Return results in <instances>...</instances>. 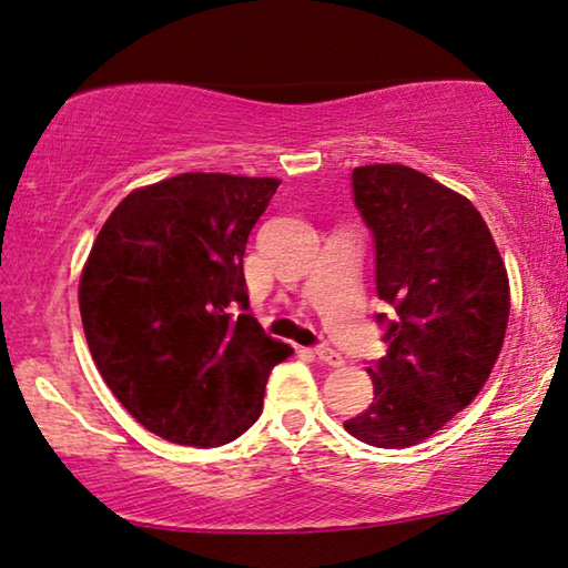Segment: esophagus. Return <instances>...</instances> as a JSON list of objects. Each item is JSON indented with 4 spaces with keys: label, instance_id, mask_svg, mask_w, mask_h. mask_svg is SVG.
<instances>
[{
    "label": "esophagus",
    "instance_id": "obj_1",
    "mask_svg": "<svg viewBox=\"0 0 568 568\" xmlns=\"http://www.w3.org/2000/svg\"><path fill=\"white\" fill-rule=\"evenodd\" d=\"M314 355H317V361H320V363L333 365V368H339V365L345 363V361H343V355L335 353L333 347H314Z\"/></svg>",
    "mask_w": 568,
    "mask_h": 568
}]
</instances>
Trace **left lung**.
Segmentation results:
<instances>
[{
  "mask_svg": "<svg viewBox=\"0 0 568 568\" xmlns=\"http://www.w3.org/2000/svg\"><path fill=\"white\" fill-rule=\"evenodd\" d=\"M353 200L373 233L375 314L386 355L368 365L373 404L345 422L371 447L424 442L473 404L500 355L508 272L477 207L404 164L353 170Z\"/></svg>",
  "mask_w": 568,
  "mask_h": 568,
  "instance_id": "left-lung-1",
  "label": "left lung"
}]
</instances>
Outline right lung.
I'll list each match as a JSON object with an SVG mask.
<instances>
[{
    "label": "right lung",
    "instance_id": "right-lung-1",
    "mask_svg": "<svg viewBox=\"0 0 568 568\" xmlns=\"http://www.w3.org/2000/svg\"><path fill=\"white\" fill-rule=\"evenodd\" d=\"M276 187L185 172L129 193L95 235L78 286L83 333L113 396L162 439H239L261 416L268 373L292 355L248 314L243 276Z\"/></svg>",
    "mask_w": 568,
    "mask_h": 568
}]
</instances>
